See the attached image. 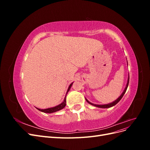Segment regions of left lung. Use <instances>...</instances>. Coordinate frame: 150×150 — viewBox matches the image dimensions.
I'll return each mask as SVG.
<instances>
[{
  "instance_id": "left-lung-1",
  "label": "left lung",
  "mask_w": 150,
  "mask_h": 150,
  "mask_svg": "<svg viewBox=\"0 0 150 150\" xmlns=\"http://www.w3.org/2000/svg\"><path fill=\"white\" fill-rule=\"evenodd\" d=\"M127 63H128V61H127ZM129 76H128V81H127V84H126V87H125V89H124V91H123V92L122 93V94L120 95V96H119L118 98H117L115 101H114L112 102V103H108V104H93V103H92L89 102L86 98H85L86 100V101H87L89 104H91V105H93V106H94L98 107V108H111V107L114 106L115 105H116V104L121 100V98H122V96H124V94H125V93H126V89H127V88H128V84H129Z\"/></svg>"
}]
</instances>
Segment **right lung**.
<instances>
[{
    "instance_id": "right-lung-1",
    "label": "right lung",
    "mask_w": 150,
    "mask_h": 150,
    "mask_svg": "<svg viewBox=\"0 0 150 150\" xmlns=\"http://www.w3.org/2000/svg\"><path fill=\"white\" fill-rule=\"evenodd\" d=\"M72 84H73V82H72L69 86V88H68L67 89V93H66V94L65 96V98L64 99V101H63L61 104H59V105L56 106H54V107H52V108H47V109H39V108H38V110L40 111L41 112H45V113H52V112H56V111H60L61 110H62L63 108H64L66 105V95L67 94V93L69 91V90L71 88V86L72 85Z\"/></svg>"
}]
</instances>
